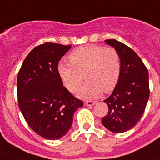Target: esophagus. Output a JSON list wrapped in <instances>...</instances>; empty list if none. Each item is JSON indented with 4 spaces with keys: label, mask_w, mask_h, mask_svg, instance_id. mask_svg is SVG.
Wrapping results in <instances>:
<instances>
[{
    "label": "esophagus",
    "mask_w": 160,
    "mask_h": 160,
    "mask_svg": "<svg viewBox=\"0 0 160 160\" xmlns=\"http://www.w3.org/2000/svg\"><path fill=\"white\" fill-rule=\"evenodd\" d=\"M95 103H96V101H92V100H88V101L85 102V105L89 106V107H91V106L94 105Z\"/></svg>",
    "instance_id": "34e87169"
}]
</instances>
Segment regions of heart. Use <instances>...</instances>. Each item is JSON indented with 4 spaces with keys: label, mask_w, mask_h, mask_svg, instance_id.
<instances>
[{
    "label": "heart",
    "mask_w": 160,
    "mask_h": 160,
    "mask_svg": "<svg viewBox=\"0 0 160 160\" xmlns=\"http://www.w3.org/2000/svg\"><path fill=\"white\" fill-rule=\"evenodd\" d=\"M68 58L70 63L58 64V73L65 87L72 92L78 91L84 78L87 79L79 91V97L95 98L102 91L109 92L117 85L121 62L113 48L88 45L74 50Z\"/></svg>",
    "instance_id": "b5f03b06"
}]
</instances>
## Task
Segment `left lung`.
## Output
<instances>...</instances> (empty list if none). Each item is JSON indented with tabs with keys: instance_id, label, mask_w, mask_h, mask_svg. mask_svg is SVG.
<instances>
[{
	"instance_id": "8db88e82",
	"label": "left lung",
	"mask_w": 160,
	"mask_h": 160,
	"mask_svg": "<svg viewBox=\"0 0 160 160\" xmlns=\"http://www.w3.org/2000/svg\"><path fill=\"white\" fill-rule=\"evenodd\" d=\"M105 42L118 53L121 72L112 94L103 101L108 112L102 123L112 133H123L134 127L144 112L149 98L148 72L130 48L115 39Z\"/></svg>"
}]
</instances>
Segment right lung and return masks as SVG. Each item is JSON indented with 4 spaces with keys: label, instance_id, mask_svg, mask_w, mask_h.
<instances>
[{
    "label": "right lung",
    "instance_id": "add662e5",
    "mask_svg": "<svg viewBox=\"0 0 160 160\" xmlns=\"http://www.w3.org/2000/svg\"><path fill=\"white\" fill-rule=\"evenodd\" d=\"M72 46L46 42L25 58L17 75L18 105L27 124L46 139H58L70 129L83 102L63 86L58 62Z\"/></svg>",
    "mask_w": 160,
    "mask_h": 160
}]
</instances>
